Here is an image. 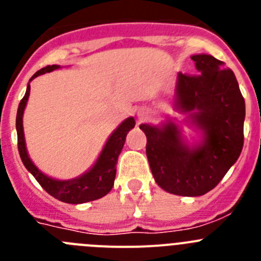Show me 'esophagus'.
<instances>
[{
  "instance_id": "esophagus-1",
  "label": "esophagus",
  "mask_w": 261,
  "mask_h": 261,
  "mask_svg": "<svg viewBox=\"0 0 261 261\" xmlns=\"http://www.w3.org/2000/svg\"><path fill=\"white\" fill-rule=\"evenodd\" d=\"M138 116H140V119H143L145 118V114H143V112H138Z\"/></svg>"
}]
</instances>
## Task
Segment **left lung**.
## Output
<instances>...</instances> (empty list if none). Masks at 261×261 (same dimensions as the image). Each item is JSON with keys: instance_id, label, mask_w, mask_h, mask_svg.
I'll return each mask as SVG.
<instances>
[{"instance_id": "8db88e82", "label": "left lung", "mask_w": 261, "mask_h": 261, "mask_svg": "<svg viewBox=\"0 0 261 261\" xmlns=\"http://www.w3.org/2000/svg\"><path fill=\"white\" fill-rule=\"evenodd\" d=\"M197 73H178L177 106L204 133L189 149L173 123L163 128L141 124L152 176L167 193L199 197L208 193L240 158L243 147L245 98L233 71L207 54L193 56Z\"/></svg>"}]
</instances>
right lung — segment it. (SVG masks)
<instances>
[{
    "label": "right lung",
    "instance_id": "add662e5",
    "mask_svg": "<svg viewBox=\"0 0 261 261\" xmlns=\"http://www.w3.org/2000/svg\"><path fill=\"white\" fill-rule=\"evenodd\" d=\"M58 68V66H46L35 73L31 77L33 80L38 75H42L45 72ZM30 80V81H31ZM30 84L27 87L24 97L21 98L19 103L18 112H16V133H18V150L20 159L24 164L25 168L33 174V177L37 180V182L44 188L46 193H49L51 197L62 200L64 203H72V204H79V203L90 202V200L99 199L105 197L114 186L115 176H116V163H118L119 154L125 142L126 133L132 128H135V119L128 118L125 121L118 126V129L110 136L109 141L105 145L101 155L98 158L97 163L93 166V168L81 177L75 178L70 181H58L54 178H50L45 176L44 173L36 168L35 164L31 162L28 158L27 150H25L24 142V132H23V112L27 105L28 97H30Z\"/></svg>",
    "mask_w": 261,
    "mask_h": 261
}]
</instances>
